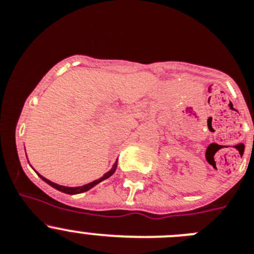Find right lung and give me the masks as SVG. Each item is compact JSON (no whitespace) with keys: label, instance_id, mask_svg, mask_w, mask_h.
Instances as JSON below:
<instances>
[{"label":"right lung","instance_id":"obj_1","mask_svg":"<svg viewBox=\"0 0 254 254\" xmlns=\"http://www.w3.org/2000/svg\"><path fill=\"white\" fill-rule=\"evenodd\" d=\"M116 169H117V163L114 164L113 168H112V169L109 170V172L105 173V174H104V176L102 177V178L96 179V181L91 182V183H87V185L81 186V187H64V186H60V185H57V183H53V182L48 181V179L44 178V177H43V176H40V174H38V176H39L40 178L43 179V181L46 182V183H48L49 186H52V187L56 188V190H61V192H64V193H68V194H77V193H82V192H86V190H91V188H93L94 186H96V185H98V183H100V182H103V181H104V179L109 178V177H111L112 174H113V173L116 172Z\"/></svg>","mask_w":254,"mask_h":254}]
</instances>
